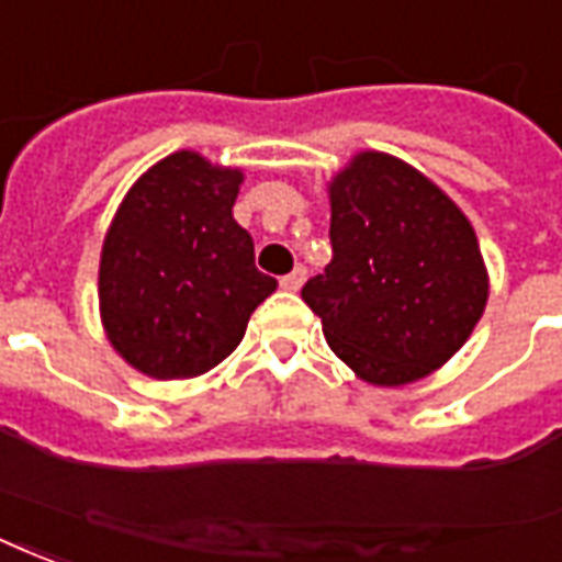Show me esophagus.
<instances>
[{
  "label": "esophagus",
  "instance_id": "esophagus-1",
  "mask_svg": "<svg viewBox=\"0 0 562 562\" xmlns=\"http://www.w3.org/2000/svg\"><path fill=\"white\" fill-rule=\"evenodd\" d=\"M305 278H307L305 266H296V269H293L290 276L281 278V286H284V290H290V293H296L299 286L305 284Z\"/></svg>",
  "mask_w": 562,
  "mask_h": 562
}]
</instances>
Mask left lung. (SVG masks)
<instances>
[{
  "instance_id": "1",
  "label": "left lung",
  "mask_w": 562,
  "mask_h": 562,
  "mask_svg": "<svg viewBox=\"0 0 562 562\" xmlns=\"http://www.w3.org/2000/svg\"><path fill=\"white\" fill-rule=\"evenodd\" d=\"M331 263L302 286L331 352L379 387L429 376L486 311L465 213L396 156L361 150L328 183Z\"/></svg>"
}]
</instances>
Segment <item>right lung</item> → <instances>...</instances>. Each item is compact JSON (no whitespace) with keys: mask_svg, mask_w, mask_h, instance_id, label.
I'll return each instance as SVG.
<instances>
[{"mask_svg":"<svg viewBox=\"0 0 562 562\" xmlns=\"http://www.w3.org/2000/svg\"><path fill=\"white\" fill-rule=\"evenodd\" d=\"M243 171L177 150L138 177L105 231L100 319L115 352L154 379L222 364L276 293L236 225Z\"/></svg>","mask_w":562,"mask_h":562,"instance_id":"obj_1","label":"right lung"}]
</instances>
